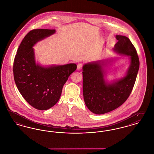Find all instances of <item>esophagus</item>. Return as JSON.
I'll return each mask as SVG.
<instances>
[{
  "instance_id": "34e87169",
  "label": "esophagus",
  "mask_w": 154,
  "mask_h": 154,
  "mask_svg": "<svg viewBox=\"0 0 154 154\" xmlns=\"http://www.w3.org/2000/svg\"><path fill=\"white\" fill-rule=\"evenodd\" d=\"M83 64H82V63H79V64H78V65H77V69L78 70H81L82 69V67H83Z\"/></svg>"
}]
</instances>
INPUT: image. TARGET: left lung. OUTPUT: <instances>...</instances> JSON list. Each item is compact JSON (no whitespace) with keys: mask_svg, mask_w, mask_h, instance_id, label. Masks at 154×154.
<instances>
[{"mask_svg":"<svg viewBox=\"0 0 154 154\" xmlns=\"http://www.w3.org/2000/svg\"><path fill=\"white\" fill-rule=\"evenodd\" d=\"M118 42L113 51L129 56L130 64L126 75L119 80L107 83L104 79V64L97 61L83 66V93L85 104L96 114H104L116 109L129 97L136 80L140 61L137 51L129 39L116 35Z\"/></svg>","mask_w":154,"mask_h":154,"instance_id":"8db88e82","label":"left lung"}]
</instances>
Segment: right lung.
Here are the masks:
<instances>
[{"mask_svg": "<svg viewBox=\"0 0 154 154\" xmlns=\"http://www.w3.org/2000/svg\"><path fill=\"white\" fill-rule=\"evenodd\" d=\"M55 32V29H46L29 32L21 42L14 61L17 88L27 103L39 110H47L57 103L64 85L77 68L73 63L47 67L36 64L33 46Z\"/></svg>", "mask_w": 154, "mask_h": 154, "instance_id": "obj_1", "label": "right lung"}]
</instances>
